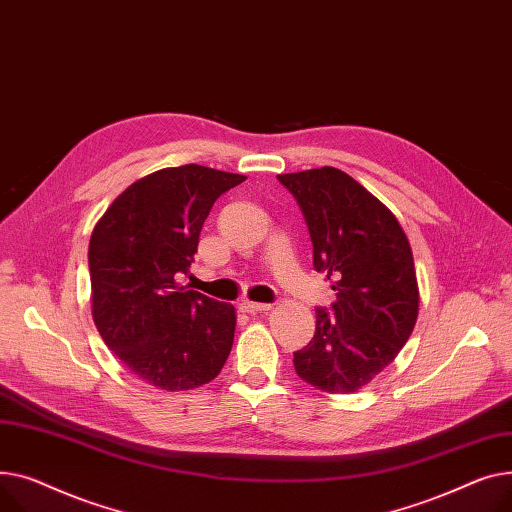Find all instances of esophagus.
I'll return each instance as SVG.
<instances>
[{"mask_svg": "<svg viewBox=\"0 0 512 512\" xmlns=\"http://www.w3.org/2000/svg\"><path fill=\"white\" fill-rule=\"evenodd\" d=\"M239 310L248 312V314H256V312L270 310V304H260V302H250V299H244V302L239 304Z\"/></svg>", "mask_w": 512, "mask_h": 512, "instance_id": "obj_1", "label": "esophagus"}]
</instances>
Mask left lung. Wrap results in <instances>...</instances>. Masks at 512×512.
Listing matches in <instances>:
<instances>
[{"label": "left lung", "instance_id": "left-lung-1", "mask_svg": "<svg viewBox=\"0 0 512 512\" xmlns=\"http://www.w3.org/2000/svg\"><path fill=\"white\" fill-rule=\"evenodd\" d=\"M277 179L302 208L314 268L337 291L335 304L316 308L312 341L293 353L295 372L322 393H353L393 362L415 326L411 246L397 217L345 171Z\"/></svg>", "mask_w": 512, "mask_h": 512}]
</instances>
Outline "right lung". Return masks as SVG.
I'll return each mask as SVG.
<instances>
[{"mask_svg": "<svg viewBox=\"0 0 512 512\" xmlns=\"http://www.w3.org/2000/svg\"><path fill=\"white\" fill-rule=\"evenodd\" d=\"M246 175L202 165L150 173L119 194L88 246L93 318L122 364L163 390H190L225 366L235 308L177 283L215 200Z\"/></svg>", "mask_w": 512, "mask_h": 512, "instance_id": "obj_1", "label": "right lung"}]
</instances>
